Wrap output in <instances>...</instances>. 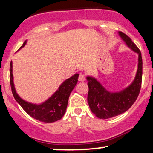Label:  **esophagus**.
Masks as SVG:
<instances>
[{
    "label": "esophagus",
    "mask_w": 153,
    "mask_h": 153,
    "mask_svg": "<svg viewBox=\"0 0 153 153\" xmlns=\"http://www.w3.org/2000/svg\"><path fill=\"white\" fill-rule=\"evenodd\" d=\"M85 79V75H83V74H80L79 77H78V80H79V81L83 82V81H84Z\"/></svg>",
    "instance_id": "obj_1"
}]
</instances>
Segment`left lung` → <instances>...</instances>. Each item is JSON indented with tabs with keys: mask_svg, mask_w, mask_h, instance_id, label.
<instances>
[{
	"mask_svg": "<svg viewBox=\"0 0 153 153\" xmlns=\"http://www.w3.org/2000/svg\"><path fill=\"white\" fill-rule=\"evenodd\" d=\"M119 35L128 46L139 54L138 70L133 83L124 90L115 93L107 91L95 78L87 77L88 105L91 112L100 119L110 118L127 111L137 100L142 86V58L140 50L127 35L122 32Z\"/></svg>",
	"mask_w": 153,
	"mask_h": 153,
	"instance_id": "obj_1",
	"label": "left lung"
}]
</instances>
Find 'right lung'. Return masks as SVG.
I'll return each mask as SVG.
<instances>
[{
    "label": "right lung",
    "instance_id": "right-lung-1",
    "mask_svg": "<svg viewBox=\"0 0 153 153\" xmlns=\"http://www.w3.org/2000/svg\"><path fill=\"white\" fill-rule=\"evenodd\" d=\"M25 43L26 41L24 42L21 48L25 46ZM78 74H75L71 78L64 81L59 89L47 101L41 105H36L24 101L16 94L13 82L12 62L10 63V85L14 99L28 115L44 123L57 121L64 116L66 112L70 93L78 83Z\"/></svg>",
    "mask_w": 153,
    "mask_h": 153
}]
</instances>
